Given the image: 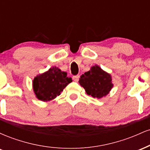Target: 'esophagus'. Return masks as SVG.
Wrapping results in <instances>:
<instances>
[{"label": "esophagus", "mask_w": 150, "mask_h": 150, "mask_svg": "<svg viewBox=\"0 0 150 150\" xmlns=\"http://www.w3.org/2000/svg\"><path fill=\"white\" fill-rule=\"evenodd\" d=\"M79 78H80V75H78L73 77V80L75 81V82H78Z\"/></svg>", "instance_id": "34e87169"}]
</instances>
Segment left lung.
<instances>
[{
  "label": "left lung",
  "instance_id": "left-lung-1",
  "mask_svg": "<svg viewBox=\"0 0 150 150\" xmlns=\"http://www.w3.org/2000/svg\"><path fill=\"white\" fill-rule=\"evenodd\" d=\"M79 83L88 95L97 99L106 97L113 87L111 74L97 65L91 67L89 71L82 74Z\"/></svg>",
  "mask_w": 150,
  "mask_h": 150
}]
</instances>
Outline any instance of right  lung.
<instances>
[{
  "label": "right lung",
  "mask_w": 150,
  "mask_h": 150,
  "mask_svg": "<svg viewBox=\"0 0 150 150\" xmlns=\"http://www.w3.org/2000/svg\"><path fill=\"white\" fill-rule=\"evenodd\" d=\"M72 81L71 77H67L66 72L54 66L34 77L32 87L36 97L45 102L56 99Z\"/></svg>",
  "instance_id": "right-lung-1"
}]
</instances>
